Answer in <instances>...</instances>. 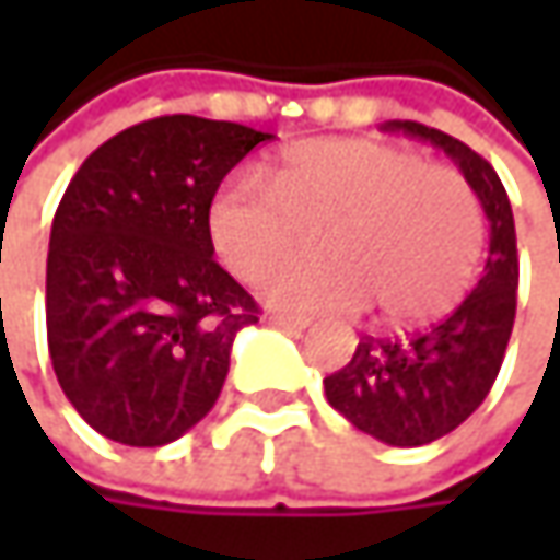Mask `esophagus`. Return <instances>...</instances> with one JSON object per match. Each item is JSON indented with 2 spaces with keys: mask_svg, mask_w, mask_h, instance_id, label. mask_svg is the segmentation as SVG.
<instances>
[{
  "mask_svg": "<svg viewBox=\"0 0 560 560\" xmlns=\"http://www.w3.org/2000/svg\"><path fill=\"white\" fill-rule=\"evenodd\" d=\"M270 324H277V327H283V330H290V334H302V330H308L312 327V320L308 317H295V314H280L273 312L268 314Z\"/></svg>",
  "mask_w": 560,
  "mask_h": 560,
  "instance_id": "esophagus-1",
  "label": "esophagus"
}]
</instances>
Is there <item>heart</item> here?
<instances>
[{"label": "heart", "instance_id": "b5f03b06", "mask_svg": "<svg viewBox=\"0 0 560 560\" xmlns=\"http://www.w3.org/2000/svg\"><path fill=\"white\" fill-rule=\"evenodd\" d=\"M324 261L280 270L265 295L292 314H358L415 327L462 302L486 243L474 186L396 142L324 137L287 145L261 174L230 177L208 233L240 280L258 283L324 230Z\"/></svg>", "mask_w": 560, "mask_h": 560}]
</instances>
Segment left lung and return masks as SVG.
Segmentation results:
<instances>
[{
  "label": "left lung",
  "instance_id": "obj_1",
  "mask_svg": "<svg viewBox=\"0 0 560 560\" xmlns=\"http://www.w3.org/2000/svg\"><path fill=\"white\" fill-rule=\"evenodd\" d=\"M442 149L474 186L489 221V255L477 290L445 320L408 336L358 342L352 361L324 380L327 401L361 433L415 448L462 427L489 396L517 312V236L499 174L462 140L418 120H386Z\"/></svg>",
  "mask_w": 560,
  "mask_h": 560
}]
</instances>
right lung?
Returning a JSON list of instances; mask_svg holds the SVG:
<instances>
[{
  "label": "right lung",
  "instance_id": "right-lung-1",
  "mask_svg": "<svg viewBox=\"0 0 560 560\" xmlns=\"http://www.w3.org/2000/svg\"><path fill=\"white\" fill-rule=\"evenodd\" d=\"M270 133L164 115L80 164L49 236L46 334L61 393L96 433L155 448L221 396L258 305L211 255L208 205Z\"/></svg>",
  "mask_w": 560,
  "mask_h": 560
}]
</instances>
